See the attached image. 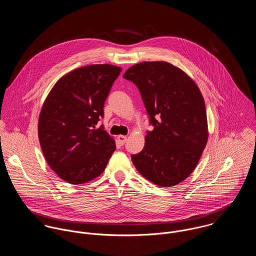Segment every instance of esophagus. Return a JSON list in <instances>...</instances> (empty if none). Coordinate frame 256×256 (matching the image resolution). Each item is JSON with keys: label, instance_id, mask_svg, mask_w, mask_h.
Segmentation results:
<instances>
[{"label": "esophagus", "instance_id": "1", "mask_svg": "<svg viewBox=\"0 0 256 256\" xmlns=\"http://www.w3.org/2000/svg\"><path fill=\"white\" fill-rule=\"evenodd\" d=\"M117 140H118V142H119L120 145H124V143H125L126 140H127V137L124 136V135H119V136L117 137Z\"/></svg>", "mask_w": 256, "mask_h": 256}]
</instances>
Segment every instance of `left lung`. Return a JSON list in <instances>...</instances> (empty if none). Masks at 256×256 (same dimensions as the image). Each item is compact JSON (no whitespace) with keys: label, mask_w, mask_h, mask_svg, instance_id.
I'll list each match as a JSON object with an SVG mask.
<instances>
[{"label":"left lung","mask_w":256,"mask_h":256,"mask_svg":"<svg viewBox=\"0 0 256 256\" xmlns=\"http://www.w3.org/2000/svg\"><path fill=\"white\" fill-rule=\"evenodd\" d=\"M123 78L138 88L152 131L144 148L132 154L137 170L150 182L170 187L196 168L208 141L204 98L197 84L168 62H143Z\"/></svg>","instance_id":"obj_1"}]
</instances>
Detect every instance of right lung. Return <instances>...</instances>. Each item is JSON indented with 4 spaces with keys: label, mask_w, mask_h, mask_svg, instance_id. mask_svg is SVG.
<instances>
[{
    "label": "right lung",
    "mask_w": 256,
    "mask_h": 256,
    "mask_svg": "<svg viewBox=\"0 0 256 256\" xmlns=\"http://www.w3.org/2000/svg\"><path fill=\"white\" fill-rule=\"evenodd\" d=\"M121 70L110 64L76 69L55 84L42 106L40 146L49 166L66 182L82 184L100 176L116 148L96 124Z\"/></svg>",
    "instance_id": "add662e5"
}]
</instances>
